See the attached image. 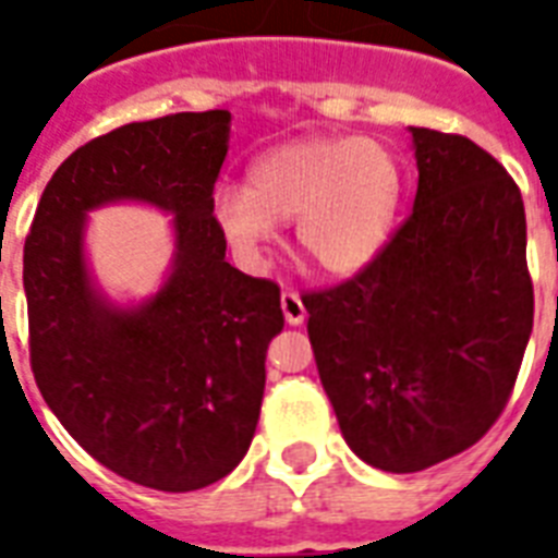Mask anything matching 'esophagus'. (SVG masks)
Here are the masks:
<instances>
[{
  "mask_svg": "<svg viewBox=\"0 0 558 558\" xmlns=\"http://www.w3.org/2000/svg\"><path fill=\"white\" fill-rule=\"evenodd\" d=\"M280 310H283L287 324H304L306 310H304V301H301V295H298L295 289H283V295H280Z\"/></svg>",
  "mask_w": 558,
  "mask_h": 558,
  "instance_id": "esophagus-1",
  "label": "esophagus"
}]
</instances>
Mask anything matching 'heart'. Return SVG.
I'll list each match as a JSON object with an SVG mask.
<instances>
[{"label":"heart","mask_w":558,"mask_h":558,"mask_svg":"<svg viewBox=\"0 0 558 558\" xmlns=\"http://www.w3.org/2000/svg\"><path fill=\"white\" fill-rule=\"evenodd\" d=\"M402 199V165L373 138H306L263 153L245 187H222L214 217L245 263H260L278 219L327 275H353L381 252Z\"/></svg>","instance_id":"1"}]
</instances>
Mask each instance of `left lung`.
Returning a JSON list of instances; mask_svg holds the SVG:
<instances>
[{
  "label": "left lung",
  "mask_w": 558,
  "mask_h": 558,
  "mask_svg": "<svg viewBox=\"0 0 558 558\" xmlns=\"http://www.w3.org/2000/svg\"><path fill=\"white\" fill-rule=\"evenodd\" d=\"M411 135L414 210L365 269L304 295L344 440L399 475L454 458L493 428L533 332L519 185L466 135Z\"/></svg>",
  "instance_id": "1"
}]
</instances>
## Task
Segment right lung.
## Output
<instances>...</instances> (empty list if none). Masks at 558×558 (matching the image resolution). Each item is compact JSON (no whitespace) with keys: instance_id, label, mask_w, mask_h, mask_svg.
Segmentation results:
<instances>
[{"instance_id":"1","label":"right lung","mask_w":558,"mask_h":558,"mask_svg":"<svg viewBox=\"0 0 558 558\" xmlns=\"http://www.w3.org/2000/svg\"><path fill=\"white\" fill-rule=\"evenodd\" d=\"M226 109L135 121L57 168L25 236L31 371L63 428L109 472L161 493L217 484L252 446L280 287L226 260L214 185ZM142 198L177 213L178 263L138 311H112L82 263L85 210Z\"/></svg>"}]
</instances>
